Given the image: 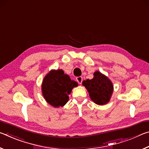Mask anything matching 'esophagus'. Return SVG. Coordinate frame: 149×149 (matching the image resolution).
Segmentation results:
<instances>
[{"label": "esophagus", "mask_w": 149, "mask_h": 149, "mask_svg": "<svg viewBox=\"0 0 149 149\" xmlns=\"http://www.w3.org/2000/svg\"><path fill=\"white\" fill-rule=\"evenodd\" d=\"M76 80H77V81L78 84H81V83H82V81H83V77H81V76L77 77L76 78Z\"/></svg>", "instance_id": "34e87169"}]
</instances>
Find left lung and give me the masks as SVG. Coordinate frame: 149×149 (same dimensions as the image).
Instances as JSON below:
<instances>
[{
    "label": "left lung",
    "instance_id": "1",
    "mask_svg": "<svg viewBox=\"0 0 149 149\" xmlns=\"http://www.w3.org/2000/svg\"><path fill=\"white\" fill-rule=\"evenodd\" d=\"M93 75V79L84 81L83 85L86 88L91 99L95 104H107L109 102L114 91L112 82L107 76L99 71L95 72Z\"/></svg>",
    "mask_w": 149,
    "mask_h": 149
}]
</instances>
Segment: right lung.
<instances>
[{
	"mask_svg": "<svg viewBox=\"0 0 149 149\" xmlns=\"http://www.w3.org/2000/svg\"><path fill=\"white\" fill-rule=\"evenodd\" d=\"M77 86V83L62 70H51L42 80V94L49 104L58 108L66 104L73 88Z\"/></svg>",
	"mask_w": 149,
	"mask_h": 149,
	"instance_id": "1",
	"label": "right lung"
}]
</instances>
